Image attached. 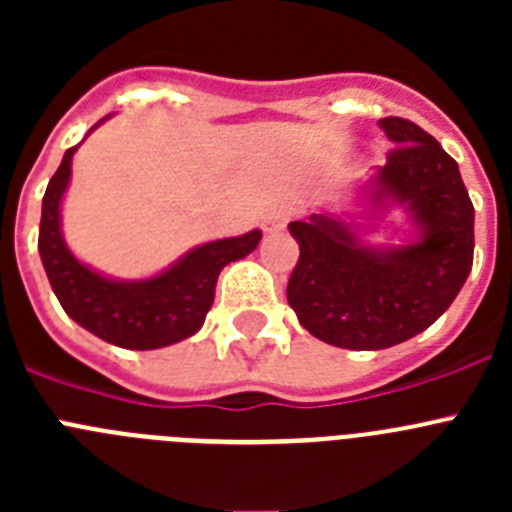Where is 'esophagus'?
<instances>
[{
	"label": "esophagus",
	"instance_id": "esophagus-1",
	"mask_svg": "<svg viewBox=\"0 0 512 512\" xmlns=\"http://www.w3.org/2000/svg\"><path fill=\"white\" fill-rule=\"evenodd\" d=\"M289 217H292V210H289V207H274V210L266 212L264 230H269V233H277V230H282L284 225L289 223Z\"/></svg>",
	"mask_w": 512,
	"mask_h": 512
}]
</instances>
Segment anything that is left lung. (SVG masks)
Returning a JSON list of instances; mask_svg holds the SVG:
<instances>
[{
	"instance_id": "left-lung-1",
	"label": "left lung",
	"mask_w": 512,
	"mask_h": 512,
	"mask_svg": "<svg viewBox=\"0 0 512 512\" xmlns=\"http://www.w3.org/2000/svg\"><path fill=\"white\" fill-rule=\"evenodd\" d=\"M379 128L395 148L356 192L364 210L289 223L300 243L289 307L312 336L351 351L397 346L436 323L474 256V207L459 164L415 122L384 117ZM392 206L406 210L414 233L400 247H374L368 235Z\"/></svg>"
}]
</instances>
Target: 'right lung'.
<instances>
[{"label":"right lung","mask_w":512,"mask_h":512,"mask_svg":"<svg viewBox=\"0 0 512 512\" xmlns=\"http://www.w3.org/2000/svg\"><path fill=\"white\" fill-rule=\"evenodd\" d=\"M79 146L63 153L61 166L45 189L40 215V261L61 307L81 328L130 351L164 348L194 336L215 300L223 266L259 246L261 230L202 243L156 277L130 282L104 277L76 259L61 233V200L71 182V158Z\"/></svg>","instance_id":"right-lung-1"}]
</instances>
